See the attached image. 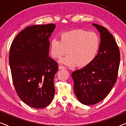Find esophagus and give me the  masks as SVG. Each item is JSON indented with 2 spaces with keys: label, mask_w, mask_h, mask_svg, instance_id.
Wrapping results in <instances>:
<instances>
[{
  "label": "esophagus",
  "mask_w": 126,
  "mask_h": 126,
  "mask_svg": "<svg viewBox=\"0 0 126 126\" xmlns=\"http://www.w3.org/2000/svg\"><path fill=\"white\" fill-rule=\"evenodd\" d=\"M58 69H64L65 68L64 66H62V65H59V66H58Z\"/></svg>",
  "instance_id": "34e87169"
}]
</instances>
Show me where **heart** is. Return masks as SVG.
<instances>
[{
    "instance_id": "obj_1",
    "label": "heart",
    "mask_w": 126,
    "mask_h": 126,
    "mask_svg": "<svg viewBox=\"0 0 126 126\" xmlns=\"http://www.w3.org/2000/svg\"><path fill=\"white\" fill-rule=\"evenodd\" d=\"M99 47L100 38L97 34L78 29L63 32L61 40L53 39L50 43V51L53 58L61 59L68 50L69 54L62 60L61 63L69 66L77 63L82 67L95 58Z\"/></svg>"
}]
</instances>
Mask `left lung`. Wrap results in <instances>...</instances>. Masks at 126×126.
I'll return each instance as SVG.
<instances>
[{
	"mask_svg": "<svg viewBox=\"0 0 126 126\" xmlns=\"http://www.w3.org/2000/svg\"><path fill=\"white\" fill-rule=\"evenodd\" d=\"M92 25L100 34L99 51L90 63L72 74L76 96L87 106L99 103L110 92L116 82L120 59L113 35L102 26Z\"/></svg>",
	"mask_w": 126,
	"mask_h": 126,
	"instance_id": "obj_1",
	"label": "left lung"
}]
</instances>
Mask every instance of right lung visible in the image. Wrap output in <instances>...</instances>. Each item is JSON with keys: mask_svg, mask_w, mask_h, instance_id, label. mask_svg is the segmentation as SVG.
<instances>
[{"mask_svg": "<svg viewBox=\"0 0 126 126\" xmlns=\"http://www.w3.org/2000/svg\"><path fill=\"white\" fill-rule=\"evenodd\" d=\"M54 24L27 27L14 39L9 54L14 85L20 99L34 108L49 106L54 97L58 63L49 57Z\"/></svg>", "mask_w": 126, "mask_h": 126, "instance_id": "add662e5", "label": "right lung"}]
</instances>
